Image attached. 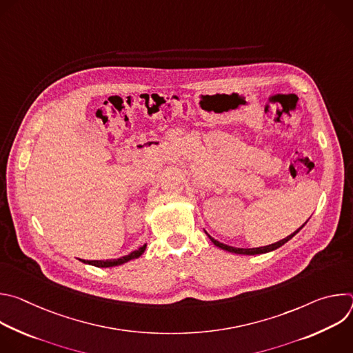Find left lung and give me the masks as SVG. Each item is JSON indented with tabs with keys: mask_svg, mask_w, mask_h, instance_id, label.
I'll return each mask as SVG.
<instances>
[{
	"mask_svg": "<svg viewBox=\"0 0 353 353\" xmlns=\"http://www.w3.org/2000/svg\"><path fill=\"white\" fill-rule=\"evenodd\" d=\"M307 223V222H306ZM305 223V225H306ZM303 225V226H305ZM303 226H300L296 232H293L292 234H289L288 237H285V239H282V240H279V241H276V243H274V244H270V245H264V247H256V248H240V247H232V245H228V244H223V243H221V241H218V240H215L212 236H210L207 232V236L210 237V240L216 245V247H219V248H222V250H225V251H229V253H234V254H244V256H256V254H264V253H270V251H274V250H276V248H279L281 245H283L286 241H289L296 233H299V230L303 228Z\"/></svg>",
	"mask_w": 353,
	"mask_h": 353,
	"instance_id": "obj_1",
	"label": "left lung"
}]
</instances>
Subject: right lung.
I'll return each mask as SVG.
<instances>
[{
    "label": "right lung",
    "mask_w": 353,
    "mask_h": 353,
    "mask_svg": "<svg viewBox=\"0 0 353 353\" xmlns=\"http://www.w3.org/2000/svg\"><path fill=\"white\" fill-rule=\"evenodd\" d=\"M146 250V243L143 245H141L139 248L131 251V253L128 256H124V257H120V259H114V260H81L82 263L85 264H89V265H93V267H99V268H110V267H119V265H123L131 260H135L138 257H141L143 254V251Z\"/></svg>",
    "instance_id": "right-lung-1"
}]
</instances>
